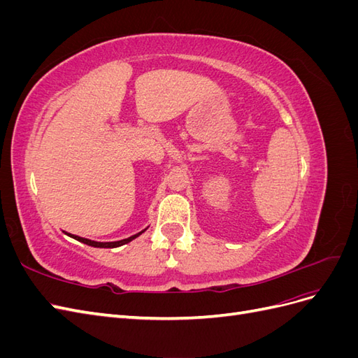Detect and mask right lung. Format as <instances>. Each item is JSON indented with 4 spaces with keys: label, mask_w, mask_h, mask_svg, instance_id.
<instances>
[{
    "label": "right lung",
    "mask_w": 358,
    "mask_h": 358,
    "mask_svg": "<svg viewBox=\"0 0 358 358\" xmlns=\"http://www.w3.org/2000/svg\"><path fill=\"white\" fill-rule=\"evenodd\" d=\"M148 229V227H146ZM146 229L145 230H142V231H138L137 234H134V236H129V237H127V239H122V241H116V242H95V241H90V239H85V237H80V236H76V234H70V233H66L67 236H70V237H73V239H76V241H79V242H82V243H85V245H88V246H94V248H117V246H122V245H125V243H129L131 241H134L136 237H138L140 234L142 233H145L146 231Z\"/></svg>",
    "instance_id": "1"
}]
</instances>
